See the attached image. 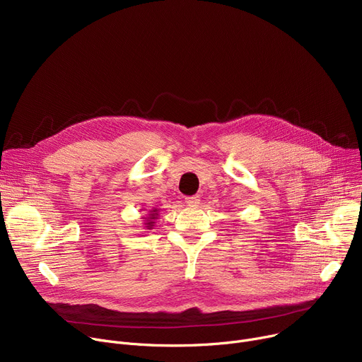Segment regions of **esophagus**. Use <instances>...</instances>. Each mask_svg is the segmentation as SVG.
Returning <instances> with one entry per match:
<instances>
[{
	"label": "esophagus",
	"mask_w": 362,
	"mask_h": 362,
	"mask_svg": "<svg viewBox=\"0 0 362 362\" xmlns=\"http://www.w3.org/2000/svg\"><path fill=\"white\" fill-rule=\"evenodd\" d=\"M185 202H186L189 206H198L199 202H201V199H199V197H187V198L185 199Z\"/></svg>",
	"instance_id": "34e87169"
}]
</instances>
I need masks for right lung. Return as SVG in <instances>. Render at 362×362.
<instances>
[{"label":"right lung","mask_w":362,"mask_h":362,"mask_svg":"<svg viewBox=\"0 0 362 362\" xmlns=\"http://www.w3.org/2000/svg\"><path fill=\"white\" fill-rule=\"evenodd\" d=\"M157 216H158V209L157 208H153L147 216H144V218L147 220L146 223H144V226H146L147 230H151L154 227V224H156L154 220H157Z\"/></svg>","instance_id":"right-lung-1"}]
</instances>
